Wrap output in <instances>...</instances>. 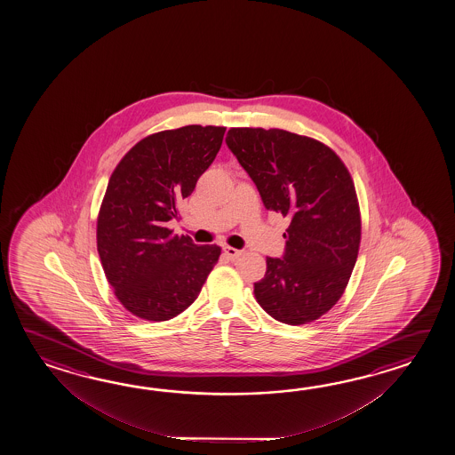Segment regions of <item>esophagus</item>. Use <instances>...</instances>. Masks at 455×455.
<instances>
[{
    "label": "esophagus",
    "instance_id": "esophagus-1",
    "mask_svg": "<svg viewBox=\"0 0 455 455\" xmlns=\"http://www.w3.org/2000/svg\"><path fill=\"white\" fill-rule=\"evenodd\" d=\"M224 253L228 255V259L229 260H235V259H239L242 255V251L239 249H234V247H224Z\"/></svg>",
    "mask_w": 455,
    "mask_h": 455
}]
</instances>
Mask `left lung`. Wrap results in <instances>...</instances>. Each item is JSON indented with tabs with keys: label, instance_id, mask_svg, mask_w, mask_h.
I'll list each match as a JSON object with an SVG mask.
<instances>
[{
	"label": "left lung",
	"instance_id": "1",
	"mask_svg": "<svg viewBox=\"0 0 455 455\" xmlns=\"http://www.w3.org/2000/svg\"><path fill=\"white\" fill-rule=\"evenodd\" d=\"M226 145L265 208L290 220L284 255L267 257L255 299L283 323L319 319L339 302L358 259L361 213L347 165L329 146L280 128H231Z\"/></svg>",
	"mask_w": 455,
	"mask_h": 455
}]
</instances>
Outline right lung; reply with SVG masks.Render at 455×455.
I'll list each match as a JSON object with an SVG mask.
<instances>
[{
  "label": "right lung",
  "instance_id": "add662e5",
  "mask_svg": "<svg viewBox=\"0 0 455 455\" xmlns=\"http://www.w3.org/2000/svg\"><path fill=\"white\" fill-rule=\"evenodd\" d=\"M226 126L187 125L138 141L108 179L97 251L116 299L140 319L164 322L192 306L221 255L167 228L212 165Z\"/></svg>",
  "mask_w": 455,
  "mask_h": 455
}]
</instances>
